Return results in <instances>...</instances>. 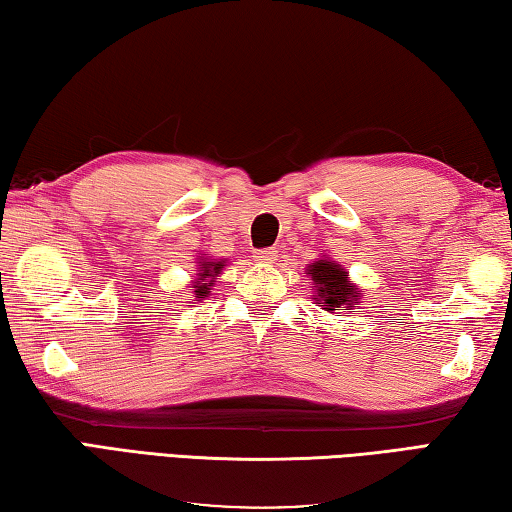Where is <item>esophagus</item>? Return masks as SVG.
Listing matches in <instances>:
<instances>
[{
	"mask_svg": "<svg viewBox=\"0 0 512 512\" xmlns=\"http://www.w3.org/2000/svg\"><path fill=\"white\" fill-rule=\"evenodd\" d=\"M256 261L258 263H274L276 261V254L272 249H261V251H256Z\"/></svg>",
	"mask_w": 512,
	"mask_h": 512,
	"instance_id": "1",
	"label": "esophagus"
}]
</instances>
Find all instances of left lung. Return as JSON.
<instances>
[{
	"mask_svg": "<svg viewBox=\"0 0 512 512\" xmlns=\"http://www.w3.org/2000/svg\"><path fill=\"white\" fill-rule=\"evenodd\" d=\"M306 276L312 283V299H315L321 310L335 312L337 317H342L346 312H355L362 303V290L360 285L351 281L342 265L333 261L330 256H319L306 267Z\"/></svg>",
	"mask_w": 512,
	"mask_h": 512,
	"instance_id": "8db88e82",
	"label": "left lung"
}]
</instances>
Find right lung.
I'll return each instance as SVG.
<instances>
[{"label":"right lung","mask_w":512,"mask_h":512,"mask_svg":"<svg viewBox=\"0 0 512 512\" xmlns=\"http://www.w3.org/2000/svg\"><path fill=\"white\" fill-rule=\"evenodd\" d=\"M195 263V276L193 281H188L186 290H191V301H204L229 261L227 258H211L209 254H202L195 258Z\"/></svg>","instance_id":"1"}]
</instances>
